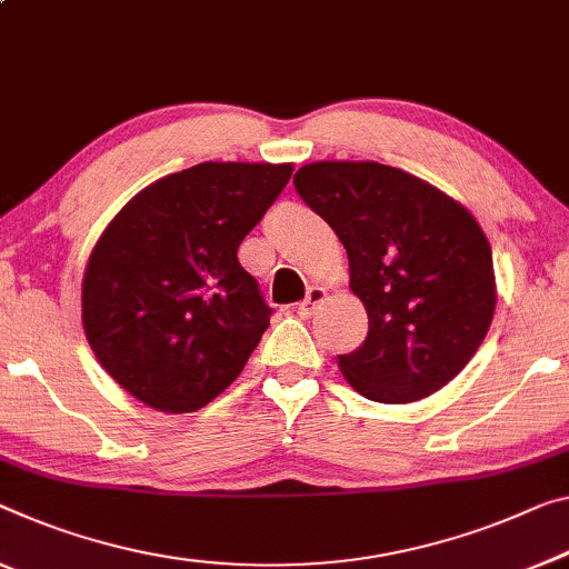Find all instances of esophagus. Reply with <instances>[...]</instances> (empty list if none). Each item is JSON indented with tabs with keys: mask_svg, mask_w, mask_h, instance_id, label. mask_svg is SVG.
I'll return each mask as SVG.
<instances>
[{
	"mask_svg": "<svg viewBox=\"0 0 569 569\" xmlns=\"http://www.w3.org/2000/svg\"><path fill=\"white\" fill-rule=\"evenodd\" d=\"M326 300H328V292L322 290V287H310L308 297L300 302V315L302 318H310V315H315V310H318Z\"/></svg>",
	"mask_w": 569,
	"mask_h": 569,
	"instance_id": "esophagus-1",
	"label": "esophagus"
}]
</instances>
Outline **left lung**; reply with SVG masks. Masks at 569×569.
<instances>
[{"instance_id":"8db88e82","label":"left lung","mask_w":569,"mask_h":569,"mask_svg":"<svg viewBox=\"0 0 569 569\" xmlns=\"http://www.w3.org/2000/svg\"><path fill=\"white\" fill-rule=\"evenodd\" d=\"M295 188L346 247L369 336L340 373L358 395L407 405L456 379L491 328L496 274L476 216L440 188L373 160H320Z\"/></svg>"}]
</instances>
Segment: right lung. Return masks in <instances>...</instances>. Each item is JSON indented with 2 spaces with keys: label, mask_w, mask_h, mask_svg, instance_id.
Listing matches in <instances>:
<instances>
[{
  "label": "right lung",
  "mask_w": 569,
  "mask_h": 569,
  "mask_svg": "<svg viewBox=\"0 0 569 569\" xmlns=\"http://www.w3.org/2000/svg\"><path fill=\"white\" fill-rule=\"evenodd\" d=\"M292 162H200L111 218L81 284L83 333L121 389L157 412H196L229 389L269 326L241 241Z\"/></svg>",
  "instance_id": "right-lung-1"
}]
</instances>
